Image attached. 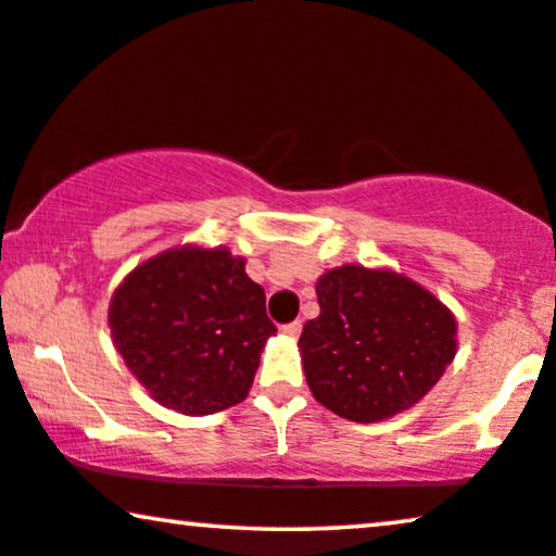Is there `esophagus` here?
I'll list each match as a JSON object with an SVG mask.
<instances>
[{"label": "esophagus", "mask_w": 556, "mask_h": 556, "mask_svg": "<svg viewBox=\"0 0 556 556\" xmlns=\"http://www.w3.org/2000/svg\"><path fill=\"white\" fill-rule=\"evenodd\" d=\"M282 332H285L287 338H298L300 332H302V323L294 320V323H290V325H282Z\"/></svg>", "instance_id": "obj_1"}]
</instances>
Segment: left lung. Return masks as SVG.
I'll use <instances>...</instances> for the list:
<instances>
[{
  "label": "left lung",
  "instance_id": "left-lung-1",
  "mask_svg": "<svg viewBox=\"0 0 556 556\" xmlns=\"http://www.w3.org/2000/svg\"><path fill=\"white\" fill-rule=\"evenodd\" d=\"M320 315L300 336L313 396L374 425L427 396L457 353L453 309L394 269L343 264L315 282Z\"/></svg>",
  "mask_w": 556,
  "mask_h": 556
}]
</instances>
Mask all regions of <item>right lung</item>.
<instances>
[{
	"label": "right lung",
	"instance_id": "add662e5",
	"mask_svg": "<svg viewBox=\"0 0 556 556\" xmlns=\"http://www.w3.org/2000/svg\"><path fill=\"white\" fill-rule=\"evenodd\" d=\"M109 328L135 379L185 417L243 402L277 332L247 258L198 243L137 264L111 294Z\"/></svg>",
	"mask_w": 556,
	"mask_h": 556
}]
</instances>
